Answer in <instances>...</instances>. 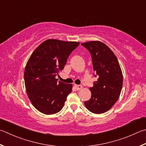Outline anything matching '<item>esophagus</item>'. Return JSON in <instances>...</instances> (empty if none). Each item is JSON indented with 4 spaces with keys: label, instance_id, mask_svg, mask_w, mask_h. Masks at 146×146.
Masks as SVG:
<instances>
[{
    "label": "esophagus",
    "instance_id": "1",
    "mask_svg": "<svg viewBox=\"0 0 146 146\" xmlns=\"http://www.w3.org/2000/svg\"><path fill=\"white\" fill-rule=\"evenodd\" d=\"M74 87H75V88L78 90V91H79V90H81L82 88V86H81V85H77V84H75L74 85Z\"/></svg>",
    "mask_w": 146,
    "mask_h": 146
}]
</instances>
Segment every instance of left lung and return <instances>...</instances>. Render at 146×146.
Returning a JSON list of instances; mask_svg holds the SVG:
<instances>
[{
	"label": "left lung",
	"instance_id": "left-lung-1",
	"mask_svg": "<svg viewBox=\"0 0 146 146\" xmlns=\"http://www.w3.org/2000/svg\"><path fill=\"white\" fill-rule=\"evenodd\" d=\"M81 45L92 55L95 76H98L90 88L92 97L84 102V105L93 113H104L112 108L119 97L123 81L121 69L116 55L104 43L94 40Z\"/></svg>",
	"mask_w": 146,
	"mask_h": 146
}]
</instances>
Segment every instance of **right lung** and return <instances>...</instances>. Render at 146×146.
<instances>
[{
  "mask_svg": "<svg viewBox=\"0 0 146 146\" xmlns=\"http://www.w3.org/2000/svg\"><path fill=\"white\" fill-rule=\"evenodd\" d=\"M78 42L57 39L44 41L33 52L24 71L25 85L33 106L44 114H53L62 110L72 84H66L56 76L64 69Z\"/></svg>",
  "mask_w": 146,
  "mask_h": 146,
  "instance_id": "add662e5",
  "label": "right lung"
}]
</instances>
